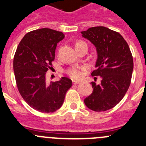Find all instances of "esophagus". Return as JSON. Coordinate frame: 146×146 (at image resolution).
Returning <instances> with one entry per match:
<instances>
[{
  "label": "esophagus",
  "instance_id": "esophagus-1",
  "mask_svg": "<svg viewBox=\"0 0 146 146\" xmlns=\"http://www.w3.org/2000/svg\"><path fill=\"white\" fill-rule=\"evenodd\" d=\"M72 83H73V84H74V85L79 84L80 81H77V80H72Z\"/></svg>",
  "mask_w": 146,
  "mask_h": 146
}]
</instances>
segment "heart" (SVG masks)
<instances>
[{"label":"heart","mask_w":146,"mask_h":146,"mask_svg":"<svg viewBox=\"0 0 146 146\" xmlns=\"http://www.w3.org/2000/svg\"><path fill=\"white\" fill-rule=\"evenodd\" d=\"M82 42H77V44H79ZM86 68L85 67H78V66H74L72 67L69 70L67 71V73L72 78H74V79L80 80L81 79L83 76V72L85 71Z\"/></svg>","instance_id":"obj_1"}]
</instances>
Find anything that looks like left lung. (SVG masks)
<instances>
[{
    "label": "left lung",
    "mask_w": 146,
    "mask_h": 146,
    "mask_svg": "<svg viewBox=\"0 0 146 146\" xmlns=\"http://www.w3.org/2000/svg\"><path fill=\"white\" fill-rule=\"evenodd\" d=\"M81 33L96 47V69L91 75L102 77L100 84L91 82L93 92L84 99L85 104L94 111H106L118 104L128 90L133 58L128 44L118 32L97 26Z\"/></svg>",
    "instance_id": "8db88e82"
}]
</instances>
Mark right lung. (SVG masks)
I'll return each mask as SVG.
<instances>
[{"label": "right lung", "mask_w": 146, "mask_h": 146, "mask_svg": "<svg viewBox=\"0 0 146 146\" xmlns=\"http://www.w3.org/2000/svg\"><path fill=\"white\" fill-rule=\"evenodd\" d=\"M64 38L62 32L50 28L35 30L25 35L15 52L13 67L19 92L30 107L42 113L58 110L72 85L66 77L50 84L45 78L57 44Z\"/></svg>", "instance_id": "right-lung-1"}]
</instances>
